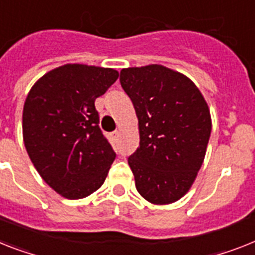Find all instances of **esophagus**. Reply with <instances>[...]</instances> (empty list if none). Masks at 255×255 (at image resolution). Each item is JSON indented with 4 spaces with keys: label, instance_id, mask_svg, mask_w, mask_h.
I'll use <instances>...</instances> for the list:
<instances>
[{
    "label": "esophagus",
    "instance_id": "1",
    "mask_svg": "<svg viewBox=\"0 0 255 255\" xmlns=\"http://www.w3.org/2000/svg\"><path fill=\"white\" fill-rule=\"evenodd\" d=\"M111 135H112L113 139H117V138L120 136V130H115L113 132H111Z\"/></svg>",
    "mask_w": 255,
    "mask_h": 255
}]
</instances>
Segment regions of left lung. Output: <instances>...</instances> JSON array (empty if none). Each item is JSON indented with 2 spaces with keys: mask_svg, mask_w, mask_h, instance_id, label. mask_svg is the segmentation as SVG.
Wrapping results in <instances>:
<instances>
[{
  "mask_svg": "<svg viewBox=\"0 0 255 255\" xmlns=\"http://www.w3.org/2000/svg\"><path fill=\"white\" fill-rule=\"evenodd\" d=\"M120 83L139 125V147L128 160L136 190L153 205L173 203L188 193L205 159L207 103L188 77L161 65L123 69Z\"/></svg>",
  "mask_w": 255,
  "mask_h": 255,
  "instance_id": "8db88e82",
  "label": "left lung"
}]
</instances>
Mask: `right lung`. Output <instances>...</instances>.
Returning a JSON list of instances; mask_svg holds the SVG:
<instances>
[{
  "label": "right lung",
  "mask_w": 255,
  "mask_h": 255,
  "mask_svg": "<svg viewBox=\"0 0 255 255\" xmlns=\"http://www.w3.org/2000/svg\"><path fill=\"white\" fill-rule=\"evenodd\" d=\"M115 69L69 64L33 85L23 108V140L43 180L67 199L104 184L116 159L99 126L95 100L117 81Z\"/></svg>",
  "instance_id": "1"
}]
</instances>
